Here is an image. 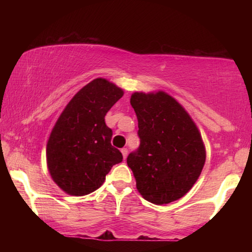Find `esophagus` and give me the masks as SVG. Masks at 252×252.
I'll return each mask as SVG.
<instances>
[{"instance_id":"34e87169","label":"esophagus","mask_w":252,"mask_h":252,"mask_svg":"<svg viewBox=\"0 0 252 252\" xmlns=\"http://www.w3.org/2000/svg\"><path fill=\"white\" fill-rule=\"evenodd\" d=\"M121 153H122V156H123V158H126V156H127V150L126 148H123V149H121Z\"/></svg>"}]
</instances>
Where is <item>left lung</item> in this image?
Returning <instances> with one entry per match:
<instances>
[{"label": "left lung", "instance_id": "obj_1", "mask_svg": "<svg viewBox=\"0 0 252 252\" xmlns=\"http://www.w3.org/2000/svg\"><path fill=\"white\" fill-rule=\"evenodd\" d=\"M140 147L130 153L136 189L147 201L167 204L182 198L201 174L206 147L186 109L167 92L132 93Z\"/></svg>", "mask_w": 252, "mask_h": 252}]
</instances>
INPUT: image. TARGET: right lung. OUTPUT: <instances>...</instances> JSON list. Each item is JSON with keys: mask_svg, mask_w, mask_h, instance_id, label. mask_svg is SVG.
<instances>
[{"mask_svg": "<svg viewBox=\"0 0 252 252\" xmlns=\"http://www.w3.org/2000/svg\"><path fill=\"white\" fill-rule=\"evenodd\" d=\"M123 94L118 85L97 78L78 91L60 114L46 143V164L65 193L93 192L122 161L121 152L111 144L112 130L104 117Z\"/></svg>", "mask_w": 252, "mask_h": 252, "instance_id": "obj_1", "label": "right lung"}]
</instances>
